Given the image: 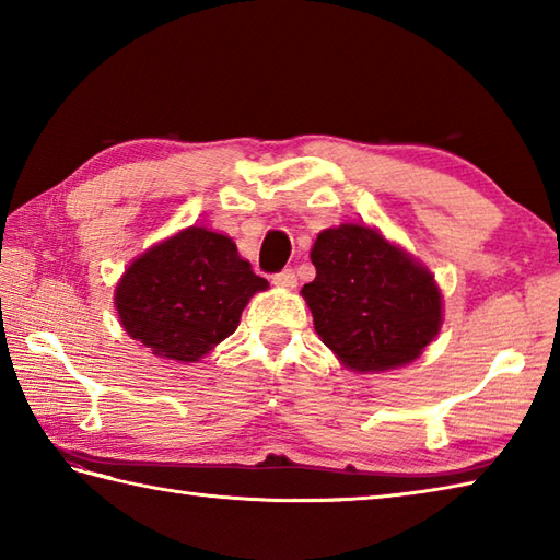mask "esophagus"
Listing matches in <instances>:
<instances>
[{"label": "esophagus", "mask_w": 560, "mask_h": 560, "mask_svg": "<svg viewBox=\"0 0 560 560\" xmlns=\"http://www.w3.org/2000/svg\"><path fill=\"white\" fill-rule=\"evenodd\" d=\"M273 283L283 289H295V283H299V277H295L293 269H283L279 273H273Z\"/></svg>", "instance_id": "34e87169"}]
</instances>
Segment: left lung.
Returning <instances> with one entry per match:
<instances>
[{"instance_id":"obj_1","label":"left lung","mask_w":560,"mask_h":560,"mask_svg":"<svg viewBox=\"0 0 560 560\" xmlns=\"http://www.w3.org/2000/svg\"><path fill=\"white\" fill-rule=\"evenodd\" d=\"M317 269L303 287L315 331L359 373L416 361L443 325L433 273L371 225L341 223L317 235Z\"/></svg>"}]
</instances>
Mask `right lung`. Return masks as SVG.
Returning a JSON list of instances; mask_svg holds the SVG:
<instances>
[{"label": "right lung", "instance_id": "right-lung-1", "mask_svg": "<svg viewBox=\"0 0 560 560\" xmlns=\"http://www.w3.org/2000/svg\"><path fill=\"white\" fill-rule=\"evenodd\" d=\"M269 289L229 235L189 225L149 247L115 287L120 325L161 359L195 363L231 337L247 301Z\"/></svg>", "mask_w": 560, "mask_h": 560}]
</instances>
